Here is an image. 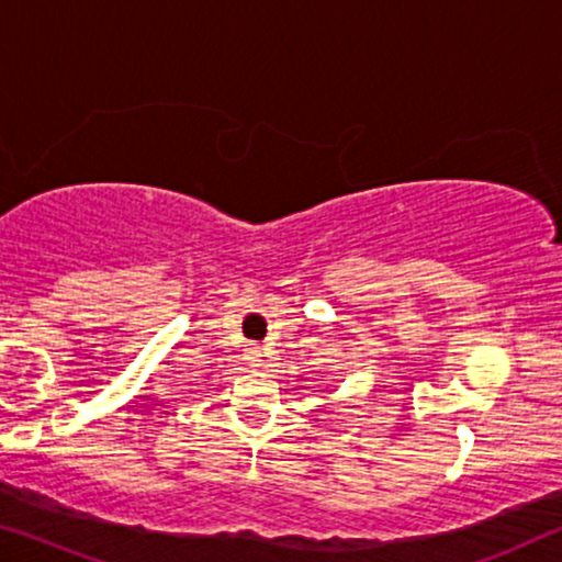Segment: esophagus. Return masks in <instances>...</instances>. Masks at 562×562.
Listing matches in <instances>:
<instances>
[{"label":"esophagus","instance_id":"esophagus-1","mask_svg":"<svg viewBox=\"0 0 562 562\" xmlns=\"http://www.w3.org/2000/svg\"><path fill=\"white\" fill-rule=\"evenodd\" d=\"M246 355H249V357H246V359H249V362L251 364H257L259 362V347H249V349H246Z\"/></svg>","mask_w":562,"mask_h":562}]
</instances>
